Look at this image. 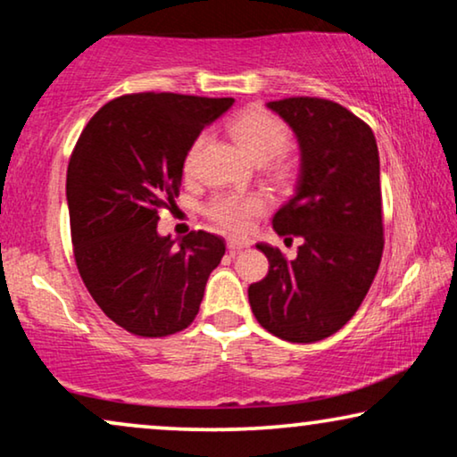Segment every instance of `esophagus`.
<instances>
[{
	"label": "esophagus",
	"mask_w": 457,
	"mask_h": 457,
	"mask_svg": "<svg viewBox=\"0 0 457 457\" xmlns=\"http://www.w3.org/2000/svg\"><path fill=\"white\" fill-rule=\"evenodd\" d=\"M227 247H228V252L237 253V252H241V249H247L249 243L245 239H235V237H233V239L227 241Z\"/></svg>",
	"instance_id": "obj_1"
}]
</instances>
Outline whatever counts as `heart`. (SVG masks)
<instances>
[{
	"label": "heart",
	"instance_id": "b5f03b06",
	"mask_svg": "<svg viewBox=\"0 0 457 457\" xmlns=\"http://www.w3.org/2000/svg\"><path fill=\"white\" fill-rule=\"evenodd\" d=\"M228 133L253 162H258V164L272 162L278 172H289V166L285 164L280 155L289 147L291 130L277 114L260 108V105H252V108L241 110L239 114L230 118ZM204 135H199L191 143L183 162L187 177L195 170L199 149L204 147ZM266 208L268 199L262 193H224L208 205V216L218 227L227 228L230 233H245L255 218L264 214Z\"/></svg>",
	"mask_w": 457,
	"mask_h": 457
}]
</instances>
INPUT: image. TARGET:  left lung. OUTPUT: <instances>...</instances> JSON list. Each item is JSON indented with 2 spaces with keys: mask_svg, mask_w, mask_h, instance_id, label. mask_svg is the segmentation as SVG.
I'll use <instances>...</instances> for the list:
<instances>
[{
  "mask_svg": "<svg viewBox=\"0 0 457 457\" xmlns=\"http://www.w3.org/2000/svg\"><path fill=\"white\" fill-rule=\"evenodd\" d=\"M268 108L297 135V189L272 218L285 243L302 239L295 260L258 243L270 262L249 285L252 312L278 339L314 343L345 327L364 302L383 258V199L372 129L322 97H287Z\"/></svg>",
  "mask_w": 457,
  "mask_h": 457,
  "instance_id": "8db88e82",
  "label": "left lung"
}]
</instances>
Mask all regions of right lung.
Returning a JSON list of instances; mask_svg holds the SVG:
<instances>
[{
    "instance_id": "1",
    "label": "right lung",
    "mask_w": 457,
    "mask_h": 457,
    "mask_svg": "<svg viewBox=\"0 0 457 457\" xmlns=\"http://www.w3.org/2000/svg\"><path fill=\"white\" fill-rule=\"evenodd\" d=\"M233 97L130 93L87 122L66 174L72 252L80 278L118 327L168 337L195 320L224 239L158 235V212L179 197L183 162Z\"/></svg>"
}]
</instances>
